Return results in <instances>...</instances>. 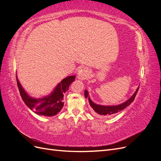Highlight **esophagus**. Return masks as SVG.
Segmentation results:
<instances>
[{"label":"esophagus","mask_w":161,"mask_h":161,"mask_svg":"<svg viewBox=\"0 0 161 161\" xmlns=\"http://www.w3.org/2000/svg\"><path fill=\"white\" fill-rule=\"evenodd\" d=\"M88 75H89V71L87 70V69H86L85 67H81L79 70H78L77 78L80 80H84L87 77Z\"/></svg>","instance_id":"obj_1"}]
</instances>
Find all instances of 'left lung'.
<instances>
[{"instance_id": "obj_1", "label": "left lung", "mask_w": 161, "mask_h": 161, "mask_svg": "<svg viewBox=\"0 0 161 161\" xmlns=\"http://www.w3.org/2000/svg\"><path fill=\"white\" fill-rule=\"evenodd\" d=\"M139 89V86L134 92V93L131 97L122 103H120L115 105H103L95 103L92 101L90 98L89 92L87 90L85 91V97L86 99H88L90 106L92 108V114L95 116L100 117V118H108V117L112 116L117 113H119V111H122L125 108L129 106L134 101L135 97L137 94L138 91Z\"/></svg>"}]
</instances>
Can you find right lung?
<instances>
[{
	"label": "right lung",
	"instance_id": "1",
	"mask_svg": "<svg viewBox=\"0 0 161 161\" xmlns=\"http://www.w3.org/2000/svg\"><path fill=\"white\" fill-rule=\"evenodd\" d=\"M76 76H69L62 80L51 93L40 98H36L29 95L21 85L17 76V82L19 92L22 99L26 105L34 113L43 116L52 117L57 115L64 107V96L69 90L72 82L75 80Z\"/></svg>",
	"mask_w": 161,
	"mask_h": 161
}]
</instances>
